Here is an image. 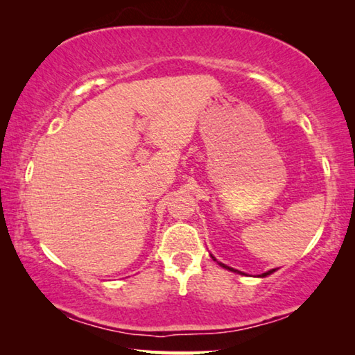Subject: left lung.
<instances>
[{"instance_id":"8db88e82","label":"left lung","mask_w":355,"mask_h":355,"mask_svg":"<svg viewBox=\"0 0 355 355\" xmlns=\"http://www.w3.org/2000/svg\"><path fill=\"white\" fill-rule=\"evenodd\" d=\"M214 258V257H213ZM220 264V266L222 268H225V269H228V271H233V272H239V271H236V269H233V268H230V266H225V264L224 263H219ZM275 271V269H271V271H268V272H264V274H261L260 275V277H266V275H269V274H272Z\"/></svg>"}]
</instances>
